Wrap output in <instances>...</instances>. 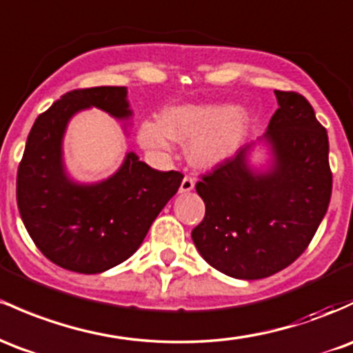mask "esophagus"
<instances>
[{"label": "esophagus", "mask_w": 353, "mask_h": 353, "mask_svg": "<svg viewBox=\"0 0 353 353\" xmlns=\"http://www.w3.org/2000/svg\"><path fill=\"white\" fill-rule=\"evenodd\" d=\"M192 189H194V179H192L191 176H185L183 179V183H181L179 191L181 192H191Z\"/></svg>", "instance_id": "34e87169"}]
</instances>
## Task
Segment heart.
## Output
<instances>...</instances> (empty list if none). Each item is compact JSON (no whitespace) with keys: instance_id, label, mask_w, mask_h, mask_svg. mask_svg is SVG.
<instances>
[{"instance_id":"1","label":"heart","mask_w":353,"mask_h":353,"mask_svg":"<svg viewBox=\"0 0 353 353\" xmlns=\"http://www.w3.org/2000/svg\"><path fill=\"white\" fill-rule=\"evenodd\" d=\"M250 127L251 117L245 108L223 103H188L164 108L159 122H142L137 139L139 144L154 152H165L172 141L189 139V161L201 168H212L241 147Z\"/></svg>"}]
</instances>
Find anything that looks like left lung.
<instances>
[{"label":"left lung","instance_id":"left-lung-1","mask_svg":"<svg viewBox=\"0 0 353 353\" xmlns=\"http://www.w3.org/2000/svg\"><path fill=\"white\" fill-rule=\"evenodd\" d=\"M276 112L259 139L266 169L250 165L251 142L196 184L206 214L192 241L212 268L238 280L278 273L307 250L328 209V135L308 100L274 90Z\"/></svg>","mask_w":353,"mask_h":353}]
</instances>
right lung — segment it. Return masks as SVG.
Instances as JSON below:
<instances>
[{
    "mask_svg": "<svg viewBox=\"0 0 353 353\" xmlns=\"http://www.w3.org/2000/svg\"><path fill=\"white\" fill-rule=\"evenodd\" d=\"M90 107L119 120L132 117L125 87L68 92L34 120L17 177L19 214L34 245L55 265L83 274L102 273L132 256L184 177L149 168L127 152L107 179L73 181L63 164V135L70 119Z\"/></svg>",
    "mask_w": 353,
    "mask_h": 353,
    "instance_id": "right-lung-1",
    "label": "right lung"
}]
</instances>
